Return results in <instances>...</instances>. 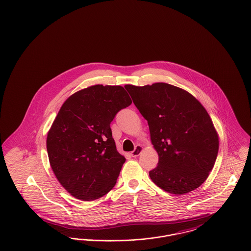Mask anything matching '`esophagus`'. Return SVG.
<instances>
[{
	"label": "esophagus",
	"mask_w": 251,
	"mask_h": 251,
	"mask_svg": "<svg viewBox=\"0 0 251 251\" xmlns=\"http://www.w3.org/2000/svg\"><path fill=\"white\" fill-rule=\"evenodd\" d=\"M143 151V147L142 146H136L135 150L131 152V156L132 157H138Z\"/></svg>",
	"instance_id": "esophagus-1"
}]
</instances>
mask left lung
Wrapping results in <instances>:
<instances>
[{
	"mask_svg": "<svg viewBox=\"0 0 251 251\" xmlns=\"http://www.w3.org/2000/svg\"><path fill=\"white\" fill-rule=\"evenodd\" d=\"M134 104L148 121L151 144L159 156L152 182L183 195L199 187L214 167L219 136L205 108L192 94L166 83L126 84Z\"/></svg>",
	"mask_w": 251,
	"mask_h": 251,
	"instance_id": "1",
	"label": "left lung"
}]
</instances>
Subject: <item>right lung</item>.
I'll use <instances>...</instances> for the list:
<instances>
[{"label": "right lung", "mask_w": 251, "mask_h": 251, "mask_svg": "<svg viewBox=\"0 0 251 251\" xmlns=\"http://www.w3.org/2000/svg\"><path fill=\"white\" fill-rule=\"evenodd\" d=\"M131 102L123 86L95 84L61 106L47 150L57 180L73 197L96 200L114 187L126 158L117 151L110 123Z\"/></svg>", "instance_id": "add662e5"}]
</instances>
